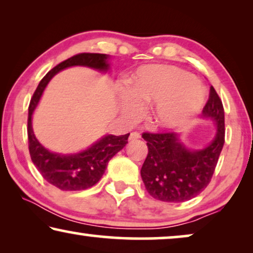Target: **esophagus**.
I'll return each instance as SVG.
<instances>
[{"instance_id": "34e87169", "label": "esophagus", "mask_w": 253, "mask_h": 253, "mask_svg": "<svg viewBox=\"0 0 253 253\" xmlns=\"http://www.w3.org/2000/svg\"><path fill=\"white\" fill-rule=\"evenodd\" d=\"M140 138V134L138 133V132H132L130 134V137H129V140L130 141H134V140H137V139H139Z\"/></svg>"}]
</instances>
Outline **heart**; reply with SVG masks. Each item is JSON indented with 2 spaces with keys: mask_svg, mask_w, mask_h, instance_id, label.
Segmentation results:
<instances>
[{
  "mask_svg": "<svg viewBox=\"0 0 253 253\" xmlns=\"http://www.w3.org/2000/svg\"><path fill=\"white\" fill-rule=\"evenodd\" d=\"M204 100V87L190 72L172 65H146L134 74L121 108L124 115L134 119L141 109L155 103L152 123L171 131L189 126Z\"/></svg>",
  "mask_w": 253,
  "mask_h": 253,
  "instance_id": "b5f03b06",
  "label": "heart"
}]
</instances>
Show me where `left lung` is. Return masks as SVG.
Returning <instances> with one entry per match:
<instances>
[{
	"label": "left lung",
	"mask_w": 253,
	"mask_h": 253,
	"mask_svg": "<svg viewBox=\"0 0 253 253\" xmlns=\"http://www.w3.org/2000/svg\"><path fill=\"white\" fill-rule=\"evenodd\" d=\"M202 117L214 123L216 131L211 143L199 150L185 146L182 133H143L148 154L140 175L153 198L167 203L186 202L209 185L224 144V110L213 86Z\"/></svg>",
	"instance_id": "1"
}]
</instances>
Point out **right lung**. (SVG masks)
<instances>
[{
	"instance_id": "1",
	"label": "right lung",
	"mask_w": 253,
	"mask_h": 253,
	"mask_svg": "<svg viewBox=\"0 0 253 253\" xmlns=\"http://www.w3.org/2000/svg\"><path fill=\"white\" fill-rule=\"evenodd\" d=\"M109 55L83 53L75 55L51 69L39 83L31 99L27 119L29 150L32 162L48 183L63 191H78L95 185L102 177L110 159L127 144L130 133L122 136L106 134L88 148L72 154L55 153L40 144L33 132L32 116L41 95L51 78L71 67H86L100 72L109 70Z\"/></svg>"
}]
</instances>
